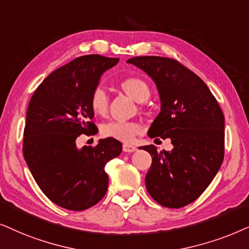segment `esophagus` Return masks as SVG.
I'll return each mask as SVG.
<instances>
[{
    "instance_id": "esophagus-1",
    "label": "esophagus",
    "mask_w": 249,
    "mask_h": 249,
    "mask_svg": "<svg viewBox=\"0 0 249 249\" xmlns=\"http://www.w3.org/2000/svg\"><path fill=\"white\" fill-rule=\"evenodd\" d=\"M123 150L125 152H134L137 150V147H134V145L132 144H124L123 145Z\"/></svg>"
}]
</instances>
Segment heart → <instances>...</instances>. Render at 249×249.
<instances>
[{
  "instance_id": "heart-1",
  "label": "heart",
  "mask_w": 249,
  "mask_h": 249,
  "mask_svg": "<svg viewBox=\"0 0 249 249\" xmlns=\"http://www.w3.org/2000/svg\"><path fill=\"white\" fill-rule=\"evenodd\" d=\"M122 90L137 102H144L150 97V89L143 79L130 77L121 83ZM91 108L97 115L104 116L108 110V97L102 89H95L91 95ZM142 127L135 122L112 121L102 125L101 133L106 138H112L122 142H131L135 135L141 133Z\"/></svg>"
}]
</instances>
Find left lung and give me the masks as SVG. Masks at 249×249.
<instances>
[{
	"mask_svg": "<svg viewBox=\"0 0 249 249\" xmlns=\"http://www.w3.org/2000/svg\"><path fill=\"white\" fill-rule=\"evenodd\" d=\"M126 62L157 86L160 111L148 135L173 144L171 151L160 152L154 144L140 147L152 158L145 188L161 206H187L210 185L223 161V112L203 79L174 59L145 55Z\"/></svg>",
	"mask_w": 249,
	"mask_h": 249,
	"instance_id": "left-lung-1",
	"label": "left lung"
}]
</instances>
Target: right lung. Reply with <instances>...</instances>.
<instances>
[{"mask_svg":"<svg viewBox=\"0 0 249 249\" xmlns=\"http://www.w3.org/2000/svg\"><path fill=\"white\" fill-rule=\"evenodd\" d=\"M118 58L82 55L51 72L29 101L24 131V158L50 200L69 211H84L107 192L105 166L122 152L112 138L95 147L76 145L82 133H94L91 95L104 72Z\"/></svg>","mask_w":249,"mask_h":249,"instance_id":"right-lung-1","label":"right lung"}]
</instances>
